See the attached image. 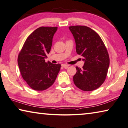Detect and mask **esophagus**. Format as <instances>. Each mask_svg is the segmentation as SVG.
<instances>
[{"instance_id":"obj_1","label":"esophagus","mask_w":128,"mask_h":128,"mask_svg":"<svg viewBox=\"0 0 128 128\" xmlns=\"http://www.w3.org/2000/svg\"><path fill=\"white\" fill-rule=\"evenodd\" d=\"M62 66L63 68H67L68 66H69V65L68 64H62Z\"/></svg>"}]
</instances>
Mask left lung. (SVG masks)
<instances>
[{"label": "left lung", "instance_id": "8db88e82", "mask_svg": "<svg viewBox=\"0 0 128 128\" xmlns=\"http://www.w3.org/2000/svg\"><path fill=\"white\" fill-rule=\"evenodd\" d=\"M69 29L76 43V50L83 57L82 69L76 66L74 76L76 87L90 91L99 88L106 79L110 59L108 50L100 36L85 26H72Z\"/></svg>", "mask_w": 128, "mask_h": 128}]
</instances>
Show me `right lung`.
I'll use <instances>...</instances> for the list:
<instances>
[{"label":"right lung","mask_w":128,"mask_h":128,"mask_svg":"<svg viewBox=\"0 0 128 128\" xmlns=\"http://www.w3.org/2000/svg\"><path fill=\"white\" fill-rule=\"evenodd\" d=\"M57 27H40L26 39L18 58L23 79L30 88L43 91L54 83L61 65L45 62L50 52Z\"/></svg>","instance_id":"right-lung-1"}]
</instances>
